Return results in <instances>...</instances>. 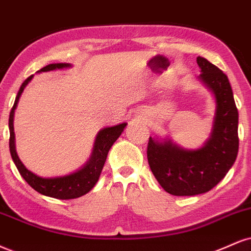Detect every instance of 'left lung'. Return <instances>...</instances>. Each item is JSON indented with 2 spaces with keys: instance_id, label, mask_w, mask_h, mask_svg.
Segmentation results:
<instances>
[{
  "instance_id": "8db88e82",
  "label": "left lung",
  "mask_w": 251,
  "mask_h": 251,
  "mask_svg": "<svg viewBox=\"0 0 251 251\" xmlns=\"http://www.w3.org/2000/svg\"><path fill=\"white\" fill-rule=\"evenodd\" d=\"M199 76L215 98L216 108L209 138L200 149L187 150L170 138L150 137L147 159L155 179L175 196L209 192L221 181L238 152V112L228 77L217 66L199 56Z\"/></svg>"
}]
</instances>
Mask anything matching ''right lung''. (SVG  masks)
Masks as SVG:
<instances>
[{
	"instance_id": "obj_1",
	"label": "right lung",
	"mask_w": 251,
	"mask_h": 251,
	"mask_svg": "<svg viewBox=\"0 0 251 251\" xmlns=\"http://www.w3.org/2000/svg\"><path fill=\"white\" fill-rule=\"evenodd\" d=\"M71 68L69 63H56V64H49L41 69L38 72H47L53 70H60V69ZM34 76H30L28 79L24 80L21 85L20 91L17 93L16 99H15L14 106L10 111L9 116V131H10V139H9V149H10L11 158L14 160V164L16 165L20 174L26 182L29 183L36 192L41 193L42 195L50 196V198L59 199V200H70V199H77L80 196L85 195L95 187L98 181L100 173L104 167L105 161H106L108 151H110L112 145L123 133L124 128L127 124H118L116 126H110V127H104L97 134L95 145H93L91 156L89 161L86 162L83 167L74 172V173L63 175V176L55 177H42L29 171L23 162L21 161L16 152V146H15V132H14V114L16 110L17 102L20 100V97L22 95L24 87L28 85V83L32 79Z\"/></svg>"
}]
</instances>
